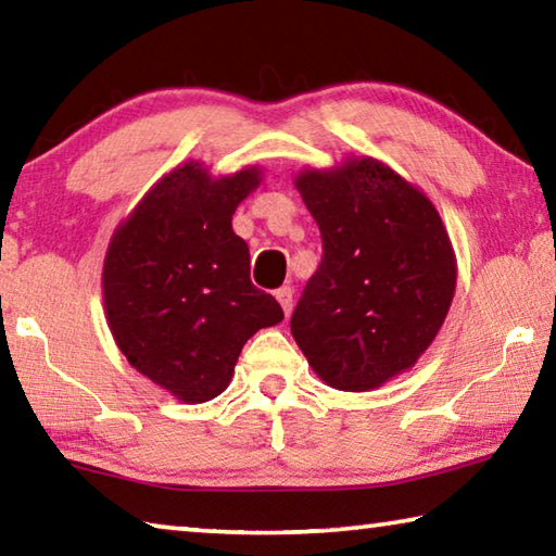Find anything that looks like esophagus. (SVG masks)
I'll return each instance as SVG.
<instances>
[{"instance_id": "esophagus-1", "label": "esophagus", "mask_w": 556, "mask_h": 556, "mask_svg": "<svg viewBox=\"0 0 556 556\" xmlns=\"http://www.w3.org/2000/svg\"><path fill=\"white\" fill-rule=\"evenodd\" d=\"M277 301L281 304V308H285V314L289 316L291 314V301H294V289L291 287H281V289H277Z\"/></svg>"}]
</instances>
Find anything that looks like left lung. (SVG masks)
Instances as JSON below:
<instances>
[{"label": "left lung", "instance_id": "left-lung-1", "mask_svg": "<svg viewBox=\"0 0 556 556\" xmlns=\"http://www.w3.org/2000/svg\"><path fill=\"white\" fill-rule=\"evenodd\" d=\"M296 191L324 260L291 336L328 388L378 390L434 343L456 291V255L434 203L372 156L304 168Z\"/></svg>", "mask_w": 556, "mask_h": 556}]
</instances>
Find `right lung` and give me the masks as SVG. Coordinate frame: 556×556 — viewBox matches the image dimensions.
Instances as JSON below:
<instances>
[{
  "instance_id": "obj_1",
  "label": "right lung",
  "mask_w": 556,
  "mask_h": 556,
  "mask_svg": "<svg viewBox=\"0 0 556 556\" xmlns=\"http://www.w3.org/2000/svg\"><path fill=\"white\" fill-rule=\"evenodd\" d=\"M262 184L260 166L211 176L186 162L149 188L102 265L108 326L131 368L186 404L228 388L248 338L277 326V299L250 281L232 213Z\"/></svg>"
}]
</instances>
